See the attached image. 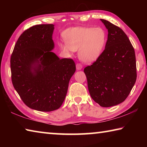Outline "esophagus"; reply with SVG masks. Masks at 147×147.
<instances>
[{
	"label": "esophagus",
	"instance_id": "34e87169",
	"mask_svg": "<svg viewBox=\"0 0 147 147\" xmlns=\"http://www.w3.org/2000/svg\"><path fill=\"white\" fill-rule=\"evenodd\" d=\"M76 69H77V70H81V69H82V65L81 63H78L76 64Z\"/></svg>",
	"mask_w": 147,
	"mask_h": 147
}]
</instances>
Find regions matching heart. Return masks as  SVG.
<instances>
[{
    "label": "heart",
    "mask_w": 147,
    "mask_h": 147,
    "mask_svg": "<svg viewBox=\"0 0 147 147\" xmlns=\"http://www.w3.org/2000/svg\"><path fill=\"white\" fill-rule=\"evenodd\" d=\"M66 43H59L63 51L69 53L79 50L82 60L91 62L96 60L102 52L107 41V34L103 28L75 27L64 33Z\"/></svg>",
    "instance_id": "heart-1"
}]
</instances>
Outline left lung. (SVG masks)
I'll use <instances>...</instances> for the list:
<instances>
[{"label":"left lung","mask_w":147,"mask_h":147,"mask_svg":"<svg viewBox=\"0 0 147 147\" xmlns=\"http://www.w3.org/2000/svg\"><path fill=\"white\" fill-rule=\"evenodd\" d=\"M100 20L108 32L105 49L84 71L91 98L102 107H111L125 100L136 83V54L123 30Z\"/></svg>","instance_id":"obj_1"}]
</instances>
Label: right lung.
I'll return each mask as SVG.
<instances>
[{"label": "right lung", "mask_w": 147, "mask_h": 147, "mask_svg": "<svg viewBox=\"0 0 147 147\" xmlns=\"http://www.w3.org/2000/svg\"><path fill=\"white\" fill-rule=\"evenodd\" d=\"M54 24H38L23 32L10 59L11 81L30 108L51 111L61 106L76 71L73 59H59L51 51Z\"/></svg>", "instance_id": "right-lung-1"}]
</instances>
